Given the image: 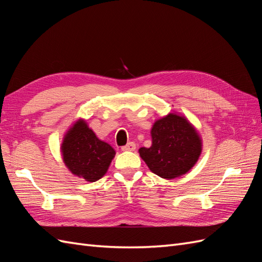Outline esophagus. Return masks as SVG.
I'll return each instance as SVG.
<instances>
[{"mask_svg": "<svg viewBox=\"0 0 262 262\" xmlns=\"http://www.w3.org/2000/svg\"><path fill=\"white\" fill-rule=\"evenodd\" d=\"M122 150H134L136 149V143L134 142H129L128 144H125L121 147Z\"/></svg>", "mask_w": 262, "mask_h": 262, "instance_id": "34e87169", "label": "esophagus"}]
</instances>
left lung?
I'll use <instances>...</instances> for the list:
<instances>
[{
	"instance_id": "obj_1",
	"label": "left lung",
	"mask_w": 262,
	"mask_h": 262,
	"mask_svg": "<svg viewBox=\"0 0 262 262\" xmlns=\"http://www.w3.org/2000/svg\"><path fill=\"white\" fill-rule=\"evenodd\" d=\"M150 134L152 146L141 147L139 153L150 171L162 178L184 175L201 154V139L185 117L167 115L154 123Z\"/></svg>"
}]
</instances>
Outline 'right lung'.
<instances>
[{
    "instance_id": "obj_1",
    "label": "right lung",
    "mask_w": 262,
    "mask_h": 262,
    "mask_svg": "<svg viewBox=\"0 0 262 262\" xmlns=\"http://www.w3.org/2000/svg\"><path fill=\"white\" fill-rule=\"evenodd\" d=\"M63 162L75 176L93 182L105 175L115 157V149L100 141L83 120L66 134L62 143Z\"/></svg>"
}]
</instances>
